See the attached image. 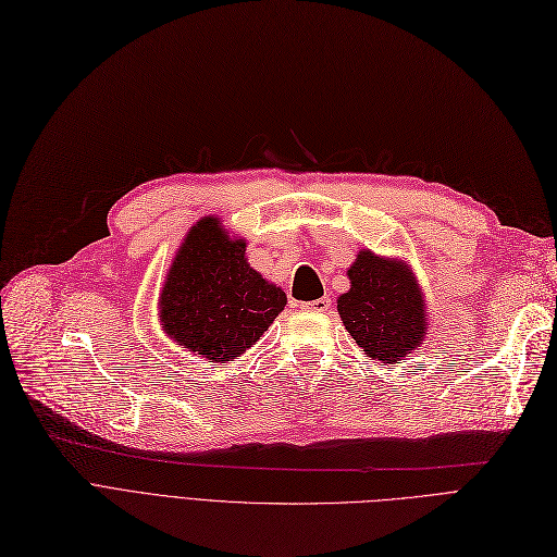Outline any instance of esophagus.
I'll use <instances>...</instances> for the list:
<instances>
[{
	"label": "esophagus",
	"mask_w": 557,
	"mask_h": 557,
	"mask_svg": "<svg viewBox=\"0 0 557 557\" xmlns=\"http://www.w3.org/2000/svg\"><path fill=\"white\" fill-rule=\"evenodd\" d=\"M330 305H332V300L325 296V298H319V300H309V302H302V305H300V309H305V311H317V313H323V311H327V309H330Z\"/></svg>",
	"instance_id": "obj_1"
}]
</instances>
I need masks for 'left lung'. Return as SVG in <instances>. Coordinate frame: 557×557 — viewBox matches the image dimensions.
Instances as JSON below:
<instances>
[{
  "instance_id": "obj_1",
  "label": "left lung",
  "mask_w": 557,
  "mask_h": 557,
  "mask_svg": "<svg viewBox=\"0 0 557 557\" xmlns=\"http://www.w3.org/2000/svg\"><path fill=\"white\" fill-rule=\"evenodd\" d=\"M350 288L336 311L355 344L382 364H400L430 332V307L412 263L359 250L348 269Z\"/></svg>"
}]
</instances>
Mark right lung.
<instances>
[{
  "label": "right lung",
  "instance_id": "right-lung-1",
  "mask_svg": "<svg viewBox=\"0 0 557 557\" xmlns=\"http://www.w3.org/2000/svg\"><path fill=\"white\" fill-rule=\"evenodd\" d=\"M246 248V238L205 215L186 232L161 286L163 334L211 364L252 348L286 305L282 286L252 269Z\"/></svg>",
  "mask_w": 557,
  "mask_h": 557
}]
</instances>
